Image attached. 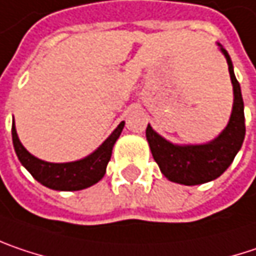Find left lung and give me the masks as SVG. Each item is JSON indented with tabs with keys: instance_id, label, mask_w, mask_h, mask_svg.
Here are the masks:
<instances>
[{
	"instance_id": "obj_1",
	"label": "left lung",
	"mask_w": 256,
	"mask_h": 256,
	"mask_svg": "<svg viewBox=\"0 0 256 256\" xmlns=\"http://www.w3.org/2000/svg\"><path fill=\"white\" fill-rule=\"evenodd\" d=\"M217 46L228 61L233 86V108L226 128L214 140L204 144H174L157 134L150 124L146 130V137L160 172L174 184L192 186L217 179L232 164L245 140V114L240 84L236 80L228 50L220 44Z\"/></svg>"
}]
</instances>
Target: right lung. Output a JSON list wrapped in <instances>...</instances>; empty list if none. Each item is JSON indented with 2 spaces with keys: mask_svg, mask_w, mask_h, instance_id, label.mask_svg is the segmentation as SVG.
Returning <instances> with one entry per match:
<instances>
[{
  "mask_svg": "<svg viewBox=\"0 0 256 256\" xmlns=\"http://www.w3.org/2000/svg\"><path fill=\"white\" fill-rule=\"evenodd\" d=\"M124 125L125 122L122 120L115 128V131L93 153L76 162L50 163L28 153L17 136L14 122L11 126L12 146L20 163L44 186L55 191H82L98 184L104 176L106 166L112 156V148L124 130Z\"/></svg>",
  "mask_w": 256,
  "mask_h": 256,
  "instance_id": "1",
  "label": "right lung"
}]
</instances>
